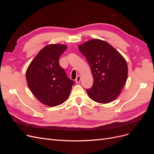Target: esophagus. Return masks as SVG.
Listing matches in <instances>:
<instances>
[{"mask_svg":"<svg viewBox=\"0 0 154 154\" xmlns=\"http://www.w3.org/2000/svg\"><path fill=\"white\" fill-rule=\"evenodd\" d=\"M80 80H81V77H80V76H78L76 77V80H75L76 83H79L80 82Z\"/></svg>","mask_w":154,"mask_h":154,"instance_id":"esophagus-1","label":"esophagus"}]
</instances>
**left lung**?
I'll list each match as a JSON object with an SVG mask.
<instances>
[{
	"instance_id": "left-lung-1",
	"label": "left lung",
	"mask_w": 154,
	"mask_h": 154,
	"mask_svg": "<svg viewBox=\"0 0 154 154\" xmlns=\"http://www.w3.org/2000/svg\"><path fill=\"white\" fill-rule=\"evenodd\" d=\"M90 65L94 83L87 92L97 103H108L121 94L128 76L127 62L108 42L92 39L78 45Z\"/></svg>"
}]
</instances>
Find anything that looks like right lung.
<instances>
[{
  "instance_id": "add662e5",
  "label": "right lung",
  "mask_w": 154,
  "mask_h": 154,
  "mask_svg": "<svg viewBox=\"0 0 154 154\" xmlns=\"http://www.w3.org/2000/svg\"><path fill=\"white\" fill-rule=\"evenodd\" d=\"M63 44H49L42 49L26 71L27 85L42 103L61 105L70 95L74 82L59 65V58L67 49Z\"/></svg>"
}]
</instances>
